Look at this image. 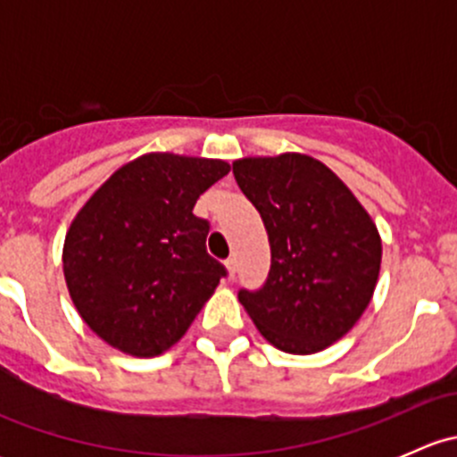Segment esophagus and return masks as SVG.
I'll list each match as a JSON object with an SVG mask.
<instances>
[{"label":"esophagus","mask_w":457,"mask_h":457,"mask_svg":"<svg viewBox=\"0 0 457 457\" xmlns=\"http://www.w3.org/2000/svg\"><path fill=\"white\" fill-rule=\"evenodd\" d=\"M225 270H228V278L232 280L234 274H237V258H228L225 261Z\"/></svg>","instance_id":"esophagus-1"}]
</instances>
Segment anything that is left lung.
<instances>
[{"instance_id":"1","label":"left lung","mask_w":457,"mask_h":457,"mask_svg":"<svg viewBox=\"0 0 457 457\" xmlns=\"http://www.w3.org/2000/svg\"><path fill=\"white\" fill-rule=\"evenodd\" d=\"M234 179L265 223L271 267L256 292L241 289L267 343L287 353L322 352L370 305L380 274L376 223L320 161L298 152L247 156Z\"/></svg>"}]
</instances>
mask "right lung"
<instances>
[{
  "label": "right lung",
  "instance_id": "add662e5",
  "mask_svg": "<svg viewBox=\"0 0 457 457\" xmlns=\"http://www.w3.org/2000/svg\"><path fill=\"white\" fill-rule=\"evenodd\" d=\"M229 172L220 159L150 152L119 168L75 216L63 276L77 312L110 347L139 358L183 338L225 267L205 250L196 199Z\"/></svg>",
  "mask_w": 457,
  "mask_h": 457
}]
</instances>
